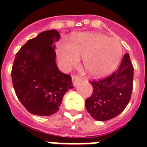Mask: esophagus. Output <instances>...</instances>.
<instances>
[{
    "instance_id": "1",
    "label": "esophagus",
    "mask_w": 147,
    "mask_h": 147,
    "mask_svg": "<svg viewBox=\"0 0 147 147\" xmlns=\"http://www.w3.org/2000/svg\"><path fill=\"white\" fill-rule=\"evenodd\" d=\"M80 80V78H78L77 76H71V81H72V83H73V85H76V82H78V81Z\"/></svg>"
}]
</instances>
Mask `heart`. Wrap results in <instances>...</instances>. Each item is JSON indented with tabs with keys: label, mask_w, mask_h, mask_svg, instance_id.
Masks as SVG:
<instances>
[{
	"label": "heart",
	"mask_w": 147,
	"mask_h": 147,
	"mask_svg": "<svg viewBox=\"0 0 147 147\" xmlns=\"http://www.w3.org/2000/svg\"><path fill=\"white\" fill-rule=\"evenodd\" d=\"M58 59L64 67L76 64L83 58V66L90 76H101L116 68L122 55L118 40L98 33H83L71 40L70 45L57 46Z\"/></svg>",
	"instance_id": "1"
}]
</instances>
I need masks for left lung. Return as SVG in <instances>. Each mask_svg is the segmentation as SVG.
<instances>
[{"instance_id":"left-lung-1","label":"left lung","mask_w":147,"mask_h":147,"mask_svg":"<svg viewBox=\"0 0 147 147\" xmlns=\"http://www.w3.org/2000/svg\"><path fill=\"white\" fill-rule=\"evenodd\" d=\"M134 67L126 53L116 71L91 82L93 92L85 100L90 115L98 121H108L120 114L130 101L133 90Z\"/></svg>"}]
</instances>
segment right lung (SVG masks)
<instances>
[{"instance_id": "right-lung-1", "label": "right lung", "mask_w": 147, "mask_h": 147, "mask_svg": "<svg viewBox=\"0 0 147 147\" xmlns=\"http://www.w3.org/2000/svg\"><path fill=\"white\" fill-rule=\"evenodd\" d=\"M55 30L40 33L29 40L16 54L11 77L19 100L29 112L50 116L59 110L65 92L73 88L71 78L58 69Z\"/></svg>"}]
</instances>
